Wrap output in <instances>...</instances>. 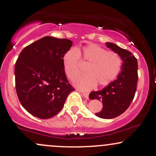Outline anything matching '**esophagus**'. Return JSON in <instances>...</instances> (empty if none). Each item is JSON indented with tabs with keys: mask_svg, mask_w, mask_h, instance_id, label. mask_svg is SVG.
<instances>
[{
	"mask_svg": "<svg viewBox=\"0 0 156 156\" xmlns=\"http://www.w3.org/2000/svg\"><path fill=\"white\" fill-rule=\"evenodd\" d=\"M83 94V96L86 98V99H89V93H87V92H82Z\"/></svg>",
	"mask_w": 156,
	"mask_h": 156,
	"instance_id": "1",
	"label": "esophagus"
}]
</instances>
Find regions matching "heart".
Listing matches in <instances>:
<instances>
[{"instance_id": "1", "label": "heart", "mask_w": 156, "mask_h": 156, "mask_svg": "<svg viewBox=\"0 0 156 156\" xmlns=\"http://www.w3.org/2000/svg\"><path fill=\"white\" fill-rule=\"evenodd\" d=\"M80 59L87 64L88 73L80 76L75 85L85 91L90 90L97 84H110L119 75L122 66V59L116 52L107 51L98 44H89L76 50L69 49L64 55L62 62L65 73L71 80H76L82 72Z\"/></svg>"}]
</instances>
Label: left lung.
<instances>
[{"mask_svg":"<svg viewBox=\"0 0 156 156\" xmlns=\"http://www.w3.org/2000/svg\"><path fill=\"white\" fill-rule=\"evenodd\" d=\"M106 47L121 57V72L114 82L102 90L91 91L89 99L102 102L103 108L96 113L101 119H114L122 114L133 101L138 82V62L133 54L112 42H106Z\"/></svg>","mask_w":156,"mask_h":156,"instance_id":"8db88e82","label":"left lung"}]
</instances>
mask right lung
<instances>
[{
	"label": "right lung",
	"mask_w": 156,
	"mask_h": 156,
	"mask_svg": "<svg viewBox=\"0 0 156 156\" xmlns=\"http://www.w3.org/2000/svg\"><path fill=\"white\" fill-rule=\"evenodd\" d=\"M72 45L69 40L46 36L25 47L19 55L15 65L17 95L23 108L34 116L52 118L74 91L62 62Z\"/></svg>",
	"instance_id": "obj_1"
}]
</instances>
